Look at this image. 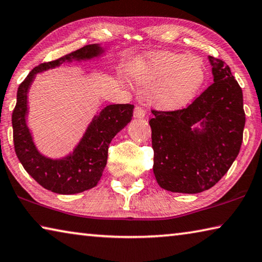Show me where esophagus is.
<instances>
[{"label":"esophagus","mask_w":262,"mask_h":262,"mask_svg":"<svg viewBox=\"0 0 262 262\" xmlns=\"http://www.w3.org/2000/svg\"><path fill=\"white\" fill-rule=\"evenodd\" d=\"M133 115H134L135 119H143L144 115H145V111L142 107H139V106H137V107H135Z\"/></svg>","instance_id":"34e87169"}]
</instances>
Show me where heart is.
Instances as JSON below:
<instances>
[{
  "label": "heart",
  "instance_id": "1",
  "mask_svg": "<svg viewBox=\"0 0 262 262\" xmlns=\"http://www.w3.org/2000/svg\"><path fill=\"white\" fill-rule=\"evenodd\" d=\"M132 75L147 90L155 107L177 110L188 104L206 81V66L199 56L158 52L133 64Z\"/></svg>",
  "mask_w": 262,
  "mask_h": 262
}]
</instances>
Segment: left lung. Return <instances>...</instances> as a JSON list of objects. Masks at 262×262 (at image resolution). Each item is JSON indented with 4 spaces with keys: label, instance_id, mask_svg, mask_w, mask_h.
Returning <instances> with one entry per match:
<instances>
[{
    "label": "left lung",
    "instance_id": "1",
    "mask_svg": "<svg viewBox=\"0 0 262 262\" xmlns=\"http://www.w3.org/2000/svg\"><path fill=\"white\" fill-rule=\"evenodd\" d=\"M208 59L214 83L188 107L152 111L149 121L154 174L162 188L173 193L195 194L211 188L241 150L245 127L242 88L225 62Z\"/></svg>",
    "mask_w": 262,
    "mask_h": 262
}]
</instances>
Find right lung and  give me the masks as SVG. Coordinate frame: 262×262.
<instances>
[{"instance_id": "obj_1", "label": "right lung", "mask_w": 262, "mask_h": 262, "mask_svg": "<svg viewBox=\"0 0 262 262\" xmlns=\"http://www.w3.org/2000/svg\"><path fill=\"white\" fill-rule=\"evenodd\" d=\"M105 54L99 43L84 46L55 61L39 64L28 75L17 91L12 112L15 151L25 171L51 192L77 194L94 188L101 178L107 163L108 145L113 137L130 122L134 105L113 104L104 107L89 123L76 147L67 156L51 158L35 147L32 133L26 122L29 114L28 94L35 75L54 69L64 62L88 61Z\"/></svg>"}]
</instances>
